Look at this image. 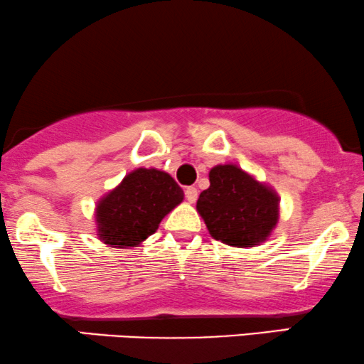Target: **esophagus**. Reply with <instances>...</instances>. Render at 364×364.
Segmentation results:
<instances>
[{"label": "esophagus", "mask_w": 364, "mask_h": 364, "mask_svg": "<svg viewBox=\"0 0 364 364\" xmlns=\"http://www.w3.org/2000/svg\"><path fill=\"white\" fill-rule=\"evenodd\" d=\"M198 189H196V187H187L186 189V199L189 200V203H196V200H198Z\"/></svg>", "instance_id": "34e87169"}]
</instances>
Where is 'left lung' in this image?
I'll return each mask as SVG.
<instances>
[{"label": "left lung", "mask_w": 364, "mask_h": 364, "mask_svg": "<svg viewBox=\"0 0 364 364\" xmlns=\"http://www.w3.org/2000/svg\"><path fill=\"white\" fill-rule=\"evenodd\" d=\"M209 182L198 199V211L211 237L232 247L266 240L279 218L276 192L235 165L211 168Z\"/></svg>", "instance_id": "8db88e82"}]
</instances>
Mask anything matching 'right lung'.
I'll return each mask as SVG.
<instances>
[{"label":"right lung","instance_id":"add662e5","mask_svg":"<svg viewBox=\"0 0 364 364\" xmlns=\"http://www.w3.org/2000/svg\"><path fill=\"white\" fill-rule=\"evenodd\" d=\"M183 191L168 173L138 168L97 206L100 240L112 247H134L153 235L158 225L181 204Z\"/></svg>","mask_w":364,"mask_h":364}]
</instances>
